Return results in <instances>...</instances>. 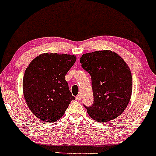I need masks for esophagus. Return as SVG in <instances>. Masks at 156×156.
Returning a JSON list of instances; mask_svg holds the SVG:
<instances>
[{
    "instance_id": "esophagus-1",
    "label": "esophagus",
    "mask_w": 156,
    "mask_h": 156,
    "mask_svg": "<svg viewBox=\"0 0 156 156\" xmlns=\"http://www.w3.org/2000/svg\"><path fill=\"white\" fill-rule=\"evenodd\" d=\"M81 98H82V96H81L80 94H78L77 96H76V99L78 100V101L81 100Z\"/></svg>"
}]
</instances>
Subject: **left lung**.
Wrapping results in <instances>:
<instances>
[{
    "label": "left lung",
    "instance_id": "left-lung-1",
    "mask_svg": "<svg viewBox=\"0 0 156 156\" xmlns=\"http://www.w3.org/2000/svg\"><path fill=\"white\" fill-rule=\"evenodd\" d=\"M80 62L91 78L94 103L90 106L84 104L89 116L103 123L120 116L132 92L131 72L126 63L110 50L86 53Z\"/></svg>",
    "mask_w": 156,
    "mask_h": 156
}]
</instances>
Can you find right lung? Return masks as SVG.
Masks as SVG:
<instances>
[{"instance_id": "obj_1", "label": "right lung", "mask_w": 156, "mask_h": 156, "mask_svg": "<svg viewBox=\"0 0 156 156\" xmlns=\"http://www.w3.org/2000/svg\"><path fill=\"white\" fill-rule=\"evenodd\" d=\"M76 61L74 55L44 53L35 57L23 76V94L33 114L44 122L61 118L75 99L65 75Z\"/></svg>"}]
</instances>
